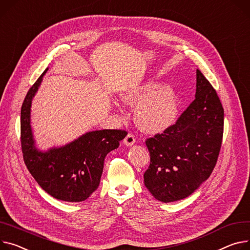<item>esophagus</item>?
<instances>
[{
    "label": "esophagus",
    "mask_w": 250,
    "mask_h": 250,
    "mask_svg": "<svg viewBox=\"0 0 250 250\" xmlns=\"http://www.w3.org/2000/svg\"><path fill=\"white\" fill-rule=\"evenodd\" d=\"M135 140H136L135 136H134L132 133H128L127 136L124 139V144L126 146H132L134 143H135Z\"/></svg>",
    "instance_id": "34e87169"
}]
</instances>
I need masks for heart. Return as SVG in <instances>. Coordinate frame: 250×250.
<instances>
[{"instance_id": "heart-1", "label": "heart", "mask_w": 250, "mask_h": 250, "mask_svg": "<svg viewBox=\"0 0 250 250\" xmlns=\"http://www.w3.org/2000/svg\"><path fill=\"white\" fill-rule=\"evenodd\" d=\"M128 106H137L135 121L148 133H159L173 125L178 117L179 98L170 86L147 81L134 86L120 95Z\"/></svg>"}]
</instances>
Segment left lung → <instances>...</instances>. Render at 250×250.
Instances as JSON below:
<instances>
[{"label":"left lung","instance_id":"8db88e82","mask_svg":"<svg viewBox=\"0 0 250 250\" xmlns=\"http://www.w3.org/2000/svg\"><path fill=\"white\" fill-rule=\"evenodd\" d=\"M224 111L216 91L196 71L195 99L175 124L146 140L150 165L144 184L162 202L188 197L216 165L223 136Z\"/></svg>","mask_w":250,"mask_h":250}]
</instances>
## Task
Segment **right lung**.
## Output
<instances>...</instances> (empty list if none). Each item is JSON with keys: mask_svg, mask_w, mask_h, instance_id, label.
Returning a JSON list of instances; mask_svg holds the SVG:
<instances>
[{"mask_svg": "<svg viewBox=\"0 0 250 250\" xmlns=\"http://www.w3.org/2000/svg\"><path fill=\"white\" fill-rule=\"evenodd\" d=\"M28 91L21 109V144L25 164L42 189L67 202L86 200L98 188L108 153L118 148L124 130L87 132L69 144L41 151L35 146L31 128V105L43 76Z\"/></svg>", "mask_w": 250, "mask_h": 250, "instance_id": "right-lung-1", "label": "right lung"}]
</instances>
